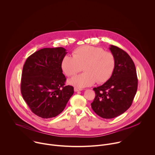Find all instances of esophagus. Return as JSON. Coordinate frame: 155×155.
<instances>
[{"mask_svg": "<svg viewBox=\"0 0 155 155\" xmlns=\"http://www.w3.org/2000/svg\"><path fill=\"white\" fill-rule=\"evenodd\" d=\"M82 90H83L82 89H80V88H78V87H74V91H75V92L78 91H82Z\"/></svg>", "mask_w": 155, "mask_h": 155, "instance_id": "esophagus-1", "label": "esophagus"}]
</instances>
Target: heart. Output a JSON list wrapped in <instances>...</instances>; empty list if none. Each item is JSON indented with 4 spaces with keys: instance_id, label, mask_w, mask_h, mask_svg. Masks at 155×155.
<instances>
[{
    "instance_id": "heart-1",
    "label": "heart",
    "mask_w": 155,
    "mask_h": 155,
    "mask_svg": "<svg viewBox=\"0 0 155 155\" xmlns=\"http://www.w3.org/2000/svg\"><path fill=\"white\" fill-rule=\"evenodd\" d=\"M73 56L66 55L61 62L65 74L72 77L82 70L85 72L76 75L69 80L71 84L84 87L106 82L112 76L115 66L113 54L100 47L84 45L76 48Z\"/></svg>"
}]
</instances>
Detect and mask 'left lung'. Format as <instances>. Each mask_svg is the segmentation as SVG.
I'll return each instance as SVG.
<instances>
[{
  "instance_id": "8db88e82",
  "label": "left lung",
  "mask_w": 155,
  "mask_h": 155,
  "mask_svg": "<svg viewBox=\"0 0 155 155\" xmlns=\"http://www.w3.org/2000/svg\"><path fill=\"white\" fill-rule=\"evenodd\" d=\"M115 57L114 72L104 84L94 87L96 96L91 104L99 117L111 119L123 114L132 105L137 90L138 79L134 63L122 49L110 45Z\"/></svg>"
}]
</instances>
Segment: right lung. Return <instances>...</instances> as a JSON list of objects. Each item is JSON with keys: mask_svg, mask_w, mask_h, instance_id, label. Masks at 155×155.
<instances>
[{"mask_svg": "<svg viewBox=\"0 0 155 155\" xmlns=\"http://www.w3.org/2000/svg\"><path fill=\"white\" fill-rule=\"evenodd\" d=\"M67 54L62 47L45 48L29 56L23 66L21 92L31 111L42 118L60 114L74 94L65 85L61 62Z\"/></svg>", "mask_w": 155, "mask_h": 155, "instance_id": "obj_1", "label": "right lung"}]
</instances>
